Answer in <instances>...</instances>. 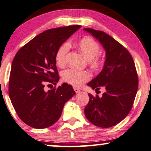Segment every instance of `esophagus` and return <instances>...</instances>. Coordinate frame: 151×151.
I'll list each match as a JSON object with an SVG mask.
<instances>
[{
  "instance_id": "34e87169",
  "label": "esophagus",
  "mask_w": 151,
  "mask_h": 151,
  "mask_svg": "<svg viewBox=\"0 0 151 151\" xmlns=\"http://www.w3.org/2000/svg\"><path fill=\"white\" fill-rule=\"evenodd\" d=\"M73 89H74V91L76 92V93H79L80 92V90L77 87H74Z\"/></svg>"
}]
</instances>
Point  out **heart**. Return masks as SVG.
I'll list each match as a JSON object with an SVG mask.
<instances>
[{
	"mask_svg": "<svg viewBox=\"0 0 151 151\" xmlns=\"http://www.w3.org/2000/svg\"><path fill=\"white\" fill-rule=\"evenodd\" d=\"M77 47L80 52L87 59L90 68L97 71L102 68L103 59L98 54L100 50V46L96 41L89 36H85L77 42ZM69 50V45L64 43L59 47L56 51L55 60L59 67L65 65L67 53ZM63 79L66 83L74 86H80L85 82L88 81L90 75L87 72L79 71L75 69L65 70L62 74Z\"/></svg>",
	"mask_w": 151,
	"mask_h": 151,
	"instance_id": "b5f03b06",
	"label": "heart"
}]
</instances>
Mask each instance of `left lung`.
<instances>
[{"mask_svg": "<svg viewBox=\"0 0 151 151\" xmlns=\"http://www.w3.org/2000/svg\"><path fill=\"white\" fill-rule=\"evenodd\" d=\"M83 30L98 40L106 51L102 70L87 84L96 93L101 88L104 92L100 98L89 93L85 116L93 125L107 128L119 123L130 111L138 89V75L132 57L123 45L101 30Z\"/></svg>", "mask_w": 151, "mask_h": 151, "instance_id": "8db88e82", "label": "left lung"}]
</instances>
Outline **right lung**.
<instances>
[{"instance_id":"1","label":"right lung","mask_w":151,"mask_h":151,"mask_svg":"<svg viewBox=\"0 0 151 151\" xmlns=\"http://www.w3.org/2000/svg\"><path fill=\"white\" fill-rule=\"evenodd\" d=\"M79 25L45 30L22 47L15 55L9 80V95L20 119L37 129L51 126L61 116L67 101L75 91L63 83L45 91V83L56 85L59 81L56 51L75 33Z\"/></svg>"}]
</instances>
